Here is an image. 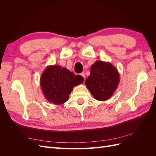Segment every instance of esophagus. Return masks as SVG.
Instances as JSON below:
<instances>
[{
  "label": "esophagus",
  "instance_id": "1",
  "mask_svg": "<svg viewBox=\"0 0 156 156\" xmlns=\"http://www.w3.org/2000/svg\"><path fill=\"white\" fill-rule=\"evenodd\" d=\"M81 76H82L84 79H85V74H84V73H81Z\"/></svg>",
  "mask_w": 156,
  "mask_h": 156
}]
</instances>
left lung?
I'll list each match as a JSON object with an SVG mask.
<instances>
[{"label": "left lung", "instance_id": "left-lung-1", "mask_svg": "<svg viewBox=\"0 0 156 156\" xmlns=\"http://www.w3.org/2000/svg\"><path fill=\"white\" fill-rule=\"evenodd\" d=\"M119 82V73L114 66L98 60L92 65L90 75L86 79L85 84L96 100L105 101L112 96Z\"/></svg>", "mask_w": 156, "mask_h": 156}]
</instances>
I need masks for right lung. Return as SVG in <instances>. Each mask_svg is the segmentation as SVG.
<instances>
[{
    "label": "right lung",
    "mask_w": 156,
    "mask_h": 156,
    "mask_svg": "<svg viewBox=\"0 0 156 156\" xmlns=\"http://www.w3.org/2000/svg\"><path fill=\"white\" fill-rule=\"evenodd\" d=\"M84 78L75 75L66 68L58 65L48 66L40 78V86L45 98L55 105L66 102L75 86L82 83Z\"/></svg>",
    "instance_id": "right-lung-1"
}]
</instances>
